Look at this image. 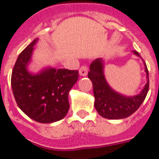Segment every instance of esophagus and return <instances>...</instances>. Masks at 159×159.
<instances>
[{"mask_svg":"<svg viewBox=\"0 0 159 159\" xmlns=\"http://www.w3.org/2000/svg\"><path fill=\"white\" fill-rule=\"evenodd\" d=\"M87 72H88V68H87V66H82L80 67L79 69V74L82 77H86L87 75Z\"/></svg>","mask_w":159,"mask_h":159,"instance_id":"obj_1","label":"esophagus"}]
</instances>
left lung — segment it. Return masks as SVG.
<instances>
[{
	"label": "left lung",
	"instance_id": "1",
	"mask_svg": "<svg viewBox=\"0 0 159 159\" xmlns=\"http://www.w3.org/2000/svg\"><path fill=\"white\" fill-rule=\"evenodd\" d=\"M134 53L140 57L138 52ZM147 75V83L139 94L125 97L115 92L106 82L104 75V63L102 58H97L90 65L88 77L93 85L95 108L100 116L110 120L127 118L134 113L145 99L149 87L148 71L144 63Z\"/></svg>",
	"mask_w": 159,
	"mask_h": 159
}]
</instances>
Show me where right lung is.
Listing matches in <instances>:
<instances>
[{"label": "right lung", "mask_w": 159, "mask_h": 159, "mask_svg": "<svg viewBox=\"0 0 159 159\" xmlns=\"http://www.w3.org/2000/svg\"><path fill=\"white\" fill-rule=\"evenodd\" d=\"M38 39L19 55L11 74V87L21 111L39 123H53L69 110L68 93L78 79L77 70L47 67L37 74L27 69Z\"/></svg>", "instance_id": "1"}]
</instances>
